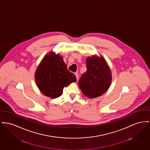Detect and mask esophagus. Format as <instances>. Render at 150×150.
Masks as SVG:
<instances>
[{
  "label": "esophagus",
  "mask_w": 150,
  "mask_h": 150,
  "mask_svg": "<svg viewBox=\"0 0 150 150\" xmlns=\"http://www.w3.org/2000/svg\"><path fill=\"white\" fill-rule=\"evenodd\" d=\"M74 74H75V76H76V77L77 80H78V79H79V74H78L77 73H75Z\"/></svg>",
  "instance_id": "obj_1"
}]
</instances>
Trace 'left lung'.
Returning <instances> with one entry per match:
<instances>
[{"label": "left lung", "mask_w": 150, "mask_h": 150, "mask_svg": "<svg viewBox=\"0 0 150 150\" xmlns=\"http://www.w3.org/2000/svg\"><path fill=\"white\" fill-rule=\"evenodd\" d=\"M87 70L79 81L82 93L89 98L104 94L110 88L112 77L110 67L100 56H92L86 59Z\"/></svg>", "instance_id": "left-lung-1"}]
</instances>
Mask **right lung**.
<instances>
[{
    "label": "right lung",
    "instance_id": "1",
    "mask_svg": "<svg viewBox=\"0 0 150 150\" xmlns=\"http://www.w3.org/2000/svg\"><path fill=\"white\" fill-rule=\"evenodd\" d=\"M35 76L40 91L51 98L60 97L64 87L77 80L75 75L68 70L62 56L53 52H49L42 59Z\"/></svg>",
    "mask_w": 150,
    "mask_h": 150
}]
</instances>
